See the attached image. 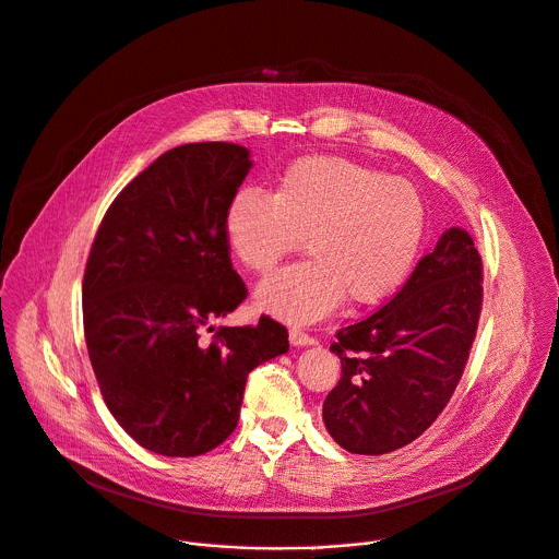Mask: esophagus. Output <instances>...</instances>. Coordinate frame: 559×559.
Wrapping results in <instances>:
<instances>
[{"label": "esophagus", "instance_id": "34e87169", "mask_svg": "<svg viewBox=\"0 0 559 559\" xmlns=\"http://www.w3.org/2000/svg\"><path fill=\"white\" fill-rule=\"evenodd\" d=\"M289 342L294 344V346H313L316 344V337H311V335H307L305 331H300V329H289Z\"/></svg>", "mask_w": 559, "mask_h": 559}]
</instances>
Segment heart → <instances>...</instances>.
<instances>
[{"instance_id":"1","label":"heart","mask_w":559,"mask_h":559,"mask_svg":"<svg viewBox=\"0 0 559 559\" xmlns=\"http://www.w3.org/2000/svg\"><path fill=\"white\" fill-rule=\"evenodd\" d=\"M426 233L413 183L344 157L313 155L285 168L274 193L243 189L226 211V241L243 267L270 274L302 239L309 259L254 292L261 311L305 324L346 296L376 305L408 278Z\"/></svg>"}]
</instances>
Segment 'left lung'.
<instances>
[{"label": "left lung", "mask_w": 559, "mask_h": 559, "mask_svg": "<svg viewBox=\"0 0 559 559\" xmlns=\"http://www.w3.org/2000/svg\"><path fill=\"white\" fill-rule=\"evenodd\" d=\"M480 283L474 239L450 228L391 302L335 333L331 350L342 378L322 404V419L340 448L389 454L435 424L476 337Z\"/></svg>", "instance_id": "1"}]
</instances>
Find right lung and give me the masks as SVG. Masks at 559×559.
Masks as SVG:
<instances>
[{
    "label": "right lung",
    "instance_id": "add662e5",
    "mask_svg": "<svg viewBox=\"0 0 559 559\" xmlns=\"http://www.w3.org/2000/svg\"><path fill=\"white\" fill-rule=\"evenodd\" d=\"M252 168L230 142L162 153L109 206L83 276V324L103 400L162 456H200L239 421L250 370L287 353V329L211 322L248 289L230 263L226 211Z\"/></svg>",
    "mask_w": 559,
    "mask_h": 559
}]
</instances>
